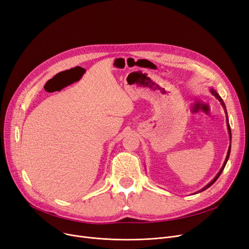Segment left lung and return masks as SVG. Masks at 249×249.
<instances>
[{
  "label": "left lung",
  "mask_w": 249,
  "mask_h": 249,
  "mask_svg": "<svg viewBox=\"0 0 249 249\" xmlns=\"http://www.w3.org/2000/svg\"><path fill=\"white\" fill-rule=\"evenodd\" d=\"M211 92L215 96V98H217L220 102H221V104H222V106L224 107V109H225V112H226V114H227V111H226V107H225V104H224V102H223V100H222V98L221 96L219 95V93L217 92V91H214L213 89H211ZM229 121H228V117H227V126H228V130H229V134H230V138H231V128H230V125H229V123H228ZM230 151H231V145L229 146V149H228V153H227V157H226V160H225V161H224V165H223V167H222V169L220 170V172L218 173L217 174V176H215L208 185H205L201 190H199V192H201V191H203V190H205V189H208L209 187H211L213 183L217 181V179L220 177V175L222 174V172H223V170H224V168H225V166H226V164H227V161H228V159H229V156H230Z\"/></svg>",
  "instance_id": "left-lung-1"
}]
</instances>
